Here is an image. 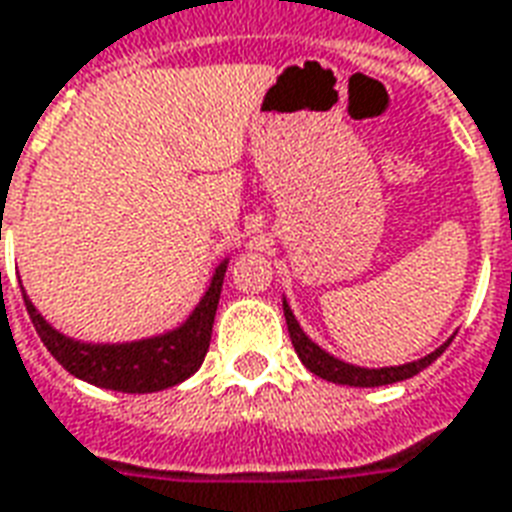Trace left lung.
I'll return each mask as SVG.
<instances>
[{
	"instance_id": "8db88e82",
	"label": "left lung",
	"mask_w": 512,
	"mask_h": 512,
	"mask_svg": "<svg viewBox=\"0 0 512 512\" xmlns=\"http://www.w3.org/2000/svg\"><path fill=\"white\" fill-rule=\"evenodd\" d=\"M285 320H287V331H290V339H293V347L298 352V358L304 363L306 369L317 377H323L328 382H339V385H352V388H377V385H391V382L410 380L418 372H423L426 366L437 361L439 355L445 352L448 344H442L439 350H434L426 358L420 361L404 363V366H391V369H361V366H352V363H344L339 358H333L325 350H320L317 344L301 331V325L290 312V306L285 301Z\"/></svg>"
}]
</instances>
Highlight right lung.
Masks as SVG:
<instances>
[{
  "label": "right lung",
  "instance_id": "obj_1",
  "mask_svg": "<svg viewBox=\"0 0 512 512\" xmlns=\"http://www.w3.org/2000/svg\"><path fill=\"white\" fill-rule=\"evenodd\" d=\"M225 268L227 263L217 268V274L211 279V287L203 295L198 309L189 314L187 323L176 328V331L162 333V336H154V339H143V342H75V339H67V336H62V333L45 323L26 295L24 304L48 352L73 377L92 382L97 388L121 393L165 391V388H173V385L192 377L200 369L203 358H206Z\"/></svg>",
  "mask_w": 512,
  "mask_h": 512
}]
</instances>
